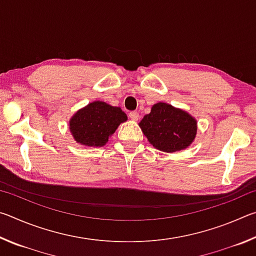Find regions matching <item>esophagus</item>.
Listing matches in <instances>:
<instances>
[{
	"label": "esophagus",
	"mask_w": 256,
	"mask_h": 256,
	"mask_svg": "<svg viewBox=\"0 0 256 256\" xmlns=\"http://www.w3.org/2000/svg\"><path fill=\"white\" fill-rule=\"evenodd\" d=\"M128 116H130V118L133 120H138V118H140V116H138V112H131L128 114Z\"/></svg>",
	"instance_id": "34e87169"
}]
</instances>
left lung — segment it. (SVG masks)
<instances>
[{"label":"left lung","mask_w":256,"mask_h":256,"mask_svg":"<svg viewBox=\"0 0 256 256\" xmlns=\"http://www.w3.org/2000/svg\"><path fill=\"white\" fill-rule=\"evenodd\" d=\"M138 126L156 149L175 152L186 149L196 136V120L188 112L170 104L158 102L151 108Z\"/></svg>","instance_id":"8db88e82"}]
</instances>
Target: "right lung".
<instances>
[{
	"label": "right lung",
	"instance_id": "right-lung-1",
	"mask_svg": "<svg viewBox=\"0 0 256 256\" xmlns=\"http://www.w3.org/2000/svg\"><path fill=\"white\" fill-rule=\"evenodd\" d=\"M128 116L120 107L105 102H94L72 116L70 131L78 144L86 146H102Z\"/></svg>",
	"mask_w": 256,
	"mask_h": 256
}]
</instances>
